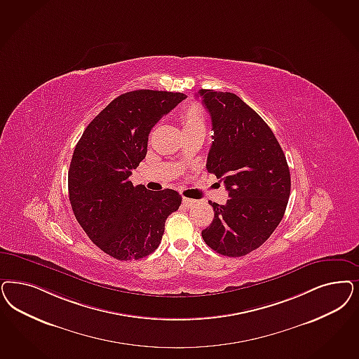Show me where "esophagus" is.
<instances>
[{"instance_id":"esophagus-1","label":"esophagus","mask_w":359,"mask_h":359,"mask_svg":"<svg viewBox=\"0 0 359 359\" xmlns=\"http://www.w3.org/2000/svg\"><path fill=\"white\" fill-rule=\"evenodd\" d=\"M198 201L194 198H183V204H186L187 207H192L195 205Z\"/></svg>"}]
</instances>
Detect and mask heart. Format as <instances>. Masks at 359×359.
<instances>
[{"label": "heart", "instance_id": "1", "mask_svg": "<svg viewBox=\"0 0 359 359\" xmlns=\"http://www.w3.org/2000/svg\"><path fill=\"white\" fill-rule=\"evenodd\" d=\"M182 122L184 128L194 127H204L205 124V114L203 107L198 103L188 104L184 111L182 112Z\"/></svg>", "mask_w": 359, "mask_h": 359}]
</instances>
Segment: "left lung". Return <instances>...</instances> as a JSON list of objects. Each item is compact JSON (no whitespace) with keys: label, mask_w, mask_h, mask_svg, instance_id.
<instances>
[{"label":"left lung","mask_w":359,"mask_h":359,"mask_svg":"<svg viewBox=\"0 0 359 359\" xmlns=\"http://www.w3.org/2000/svg\"><path fill=\"white\" fill-rule=\"evenodd\" d=\"M210 114L213 142L207 170L229 198L210 201L215 217L201 236L208 247L241 257L261 247L284 217L290 172L278 140L257 112L233 93L200 90Z\"/></svg>","instance_id":"left-lung-1"}]
</instances>
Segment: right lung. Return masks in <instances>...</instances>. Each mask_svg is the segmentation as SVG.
<instances>
[{"label":"right lung","mask_w":359,"mask_h":359,"mask_svg":"<svg viewBox=\"0 0 359 359\" xmlns=\"http://www.w3.org/2000/svg\"><path fill=\"white\" fill-rule=\"evenodd\" d=\"M183 93L135 90L119 95L90 122L69 168V198L88 238L116 260H139L159 247L167 217L182 196L149 191L130 176L146 158L149 134Z\"/></svg>","instance_id":"add662e5"}]
</instances>
